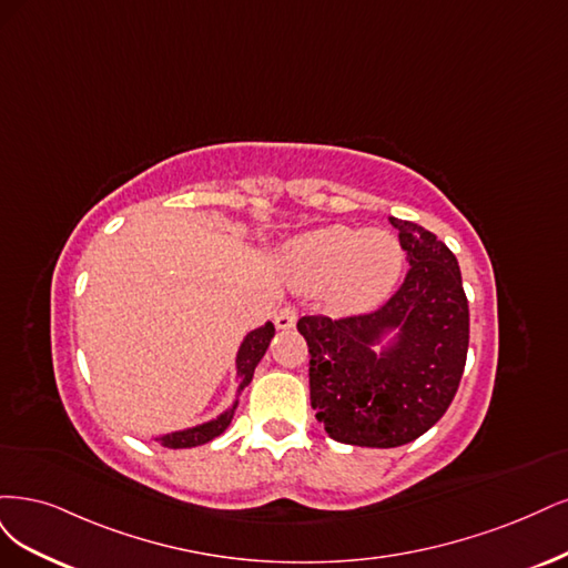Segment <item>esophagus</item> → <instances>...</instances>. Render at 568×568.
<instances>
[{"label":"esophagus","instance_id":"esophagus-1","mask_svg":"<svg viewBox=\"0 0 568 568\" xmlns=\"http://www.w3.org/2000/svg\"><path fill=\"white\" fill-rule=\"evenodd\" d=\"M273 321H276L278 331H290V327H295V323H297V308L295 306L278 308V314Z\"/></svg>","mask_w":568,"mask_h":568}]
</instances>
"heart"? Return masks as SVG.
<instances>
[{
  "label": "heart",
  "instance_id": "obj_1",
  "mask_svg": "<svg viewBox=\"0 0 568 568\" xmlns=\"http://www.w3.org/2000/svg\"><path fill=\"white\" fill-rule=\"evenodd\" d=\"M281 262L292 287L327 290L333 308L361 314L389 297L404 268V247L392 231L335 224L297 235Z\"/></svg>",
  "mask_w": 568,
  "mask_h": 568
}]
</instances>
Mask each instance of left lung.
<instances>
[{
  "label": "left lung",
  "mask_w": 568,
  "mask_h": 568,
  "mask_svg": "<svg viewBox=\"0 0 568 568\" xmlns=\"http://www.w3.org/2000/svg\"><path fill=\"white\" fill-rule=\"evenodd\" d=\"M410 271L375 314L297 323L308 344L311 408L342 444L396 448L448 410L460 384L469 308L455 254L413 222L392 216Z\"/></svg>",
  "instance_id": "obj_1"
}]
</instances>
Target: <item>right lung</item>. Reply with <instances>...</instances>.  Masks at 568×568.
<instances>
[{
    "mask_svg": "<svg viewBox=\"0 0 568 568\" xmlns=\"http://www.w3.org/2000/svg\"><path fill=\"white\" fill-rule=\"evenodd\" d=\"M273 335H276V327H273V323L268 321L260 327H254V331H250L245 335V339L241 342V346H237V354H235L237 392H235L233 404L226 410H222L216 417L207 419V423H200L195 427L176 429V432H170V434H158V436H153L155 442L164 448H195V446H203V444L212 442V438H216L219 434H224L231 425L237 404H241V394L252 382L254 368H257L260 361L264 358Z\"/></svg>",
    "mask_w": 568,
    "mask_h": 568,
    "instance_id": "right-lung-1",
    "label": "right lung"
}]
</instances>
